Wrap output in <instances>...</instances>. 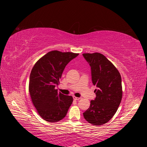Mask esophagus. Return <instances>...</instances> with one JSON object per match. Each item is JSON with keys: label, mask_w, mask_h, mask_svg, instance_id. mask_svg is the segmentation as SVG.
<instances>
[{"label": "esophagus", "mask_w": 147, "mask_h": 147, "mask_svg": "<svg viewBox=\"0 0 147 147\" xmlns=\"http://www.w3.org/2000/svg\"><path fill=\"white\" fill-rule=\"evenodd\" d=\"M73 99L75 100H79L80 99V98H79V97H76V96H73Z\"/></svg>", "instance_id": "34e87169"}]
</instances>
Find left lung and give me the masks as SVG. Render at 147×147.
<instances>
[{"label":"left lung","mask_w":147,"mask_h":147,"mask_svg":"<svg viewBox=\"0 0 147 147\" xmlns=\"http://www.w3.org/2000/svg\"><path fill=\"white\" fill-rule=\"evenodd\" d=\"M91 67L92 81L96 86V97L90 101V107L83 113L87 122L95 126L111 119L121 102V77L114 65L100 53L83 54Z\"/></svg>","instance_id":"8db88e82"}]
</instances>
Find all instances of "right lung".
<instances>
[{
  "instance_id": "1",
  "label": "right lung",
  "mask_w": 147,
  "mask_h": 147,
  "mask_svg": "<svg viewBox=\"0 0 147 147\" xmlns=\"http://www.w3.org/2000/svg\"><path fill=\"white\" fill-rule=\"evenodd\" d=\"M79 54L53 51L40 59L31 71L29 92L33 104L45 121L55 123L67 114L73 101L71 96L58 92V85L66 65Z\"/></svg>"
}]
</instances>
